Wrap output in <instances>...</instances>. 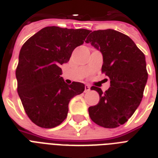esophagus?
Wrapping results in <instances>:
<instances>
[{"instance_id": "34e87169", "label": "esophagus", "mask_w": 158, "mask_h": 158, "mask_svg": "<svg viewBox=\"0 0 158 158\" xmlns=\"http://www.w3.org/2000/svg\"><path fill=\"white\" fill-rule=\"evenodd\" d=\"M89 91H90V86L88 85V84H86V85H85V90H84V92H85V93H88V92Z\"/></svg>"}]
</instances>
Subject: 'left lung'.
Returning a JSON list of instances; mask_svg holds the SVG:
<instances>
[{
    "mask_svg": "<svg viewBox=\"0 0 158 158\" xmlns=\"http://www.w3.org/2000/svg\"><path fill=\"white\" fill-rule=\"evenodd\" d=\"M86 43L101 52L102 71L110 79L105 93L91 88L98 93L100 100L89 108V115L97 125L116 128L132 116L142 101L148 81L145 56L130 37L113 29L94 31Z\"/></svg>",
    "mask_w": 158,
    "mask_h": 158,
    "instance_id": "1",
    "label": "left lung"
}]
</instances>
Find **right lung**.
I'll return each mask as SVG.
<instances>
[{
	"label": "right lung",
	"mask_w": 158,
	"mask_h": 158,
	"mask_svg": "<svg viewBox=\"0 0 158 158\" xmlns=\"http://www.w3.org/2000/svg\"><path fill=\"white\" fill-rule=\"evenodd\" d=\"M90 31L46 27L21 48L15 75L18 94L32 121L42 128L56 127L66 118L69 102L85 86L67 84L60 65L69 61L74 48L82 45Z\"/></svg>",
	"instance_id": "obj_1"
}]
</instances>
